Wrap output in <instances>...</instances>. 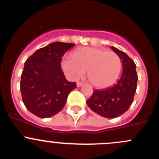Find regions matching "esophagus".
<instances>
[{
  "instance_id": "1",
  "label": "esophagus",
  "mask_w": 159,
  "mask_h": 159,
  "mask_svg": "<svg viewBox=\"0 0 159 159\" xmlns=\"http://www.w3.org/2000/svg\"><path fill=\"white\" fill-rule=\"evenodd\" d=\"M76 85H77V87H79V88H80V87H81V86H83V85H84V83H83V82H77Z\"/></svg>"
}]
</instances>
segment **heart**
<instances>
[{
	"mask_svg": "<svg viewBox=\"0 0 159 159\" xmlns=\"http://www.w3.org/2000/svg\"><path fill=\"white\" fill-rule=\"evenodd\" d=\"M61 67L66 75L78 79L88 71L89 82L96 88H104L116 82L121 72L122 61L116 53L99 48H82L65 57Z\"/></svg>",
	"mask_w": 159,
	"mask_h": 159,
	"instance_id": "obj_1",
	"label": "heart"
}]
</instances>
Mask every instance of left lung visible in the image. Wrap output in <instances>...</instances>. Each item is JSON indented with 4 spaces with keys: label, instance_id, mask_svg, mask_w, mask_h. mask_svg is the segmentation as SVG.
I'll list each match as a JSON object with an SVG mask.
<instances>
[{
    "label": "left lung",
    "instance_id": "obj_1",
    "mask_svg": "<svg viewBox=\"0 0 159 159\" xmlns=\"http://www.w3.org/2000/svg\"><path fill=\"white\" fill-rule=\"evenodd\" d=\"M121 59L123 73L117 84L106 89H95L87 104L90 109L102 117L114 119L127 111L134 100L138 75L134 62L127 54L111 47Z\"/></svg>",
    "mask_w": 159,
    "mask_h": 159
}]
</instances>
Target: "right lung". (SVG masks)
I'll list each match as a JSON object with an SVG mask.
<instances>
[{"instance_id": "obj_1", "label": "right lung", "mask_w": 159, "mask_h": 159, "mask_svg": "<svg viewBox=\"0 0 159 159\" xmlns=\"http://www.w3.org/2000/svg\"><path fill=\"white\" fill-rule=\"evenodd\" d=\"M75 43L54 42L35 52L25 63L20 80L24 104L35 116L44 119L62 110L76 83L66 80L61 68L64 53Z\"/></svg>"}]
</instances>
